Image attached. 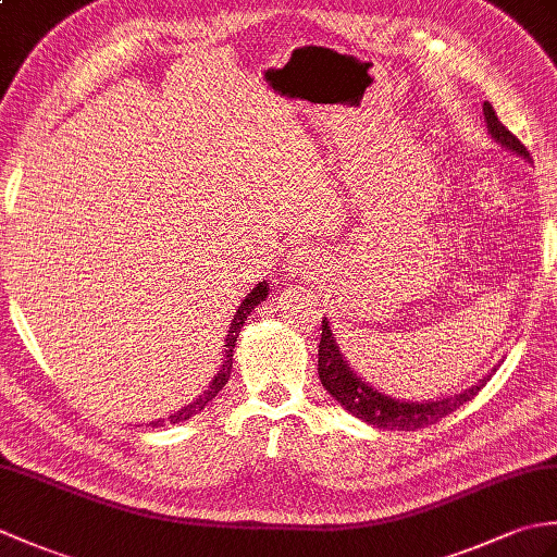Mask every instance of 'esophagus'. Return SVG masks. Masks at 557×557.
<instances>
[{"label":"esophagus","mask_w":557,"mask_h":557,"mask_svg":"<svg viewBox=\"0 0 557 557\" xmlns=\"http://www.w3.org/2000/svg\"><path fill=\"white\" fill-rule=\"evenodd\" d=\"M287 260H289V270L297 272V275H301V277L315 275L318 263H315V256L311 251H304V248H297V251L289 253Z\"/></svg>","instance_id":"esophagus-1"}]
</instances>
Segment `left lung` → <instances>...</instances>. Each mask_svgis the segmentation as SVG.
<instances>
[{
    "instance_id": "1",
    "label": "left lung",
    "mask_w": 557,
    "mask_h": 557,
    "mask_svg": "<svg viewBox=\"0 0 557 557\" xmlns=\"http://www.w3.org/2000/svg\"><path fill=\"white\" fill-rule=\"evenodd\" d=\"M483 120H486L488 134L495 144H500L510 152H517L519 158L531 160L529 150L519 144V138L512 132H507V128L500 124L498 114H495V110L491 108V102H483ZM318 375H321V383L327 393L333 395L339 405L351 413V417L371 423L375 429L417 431L445 419L447 413L459 409L465 401L474 399V395H479V389L491 381L493 373L483 375L479 383L467 387L465 393L445 397V399L405 401V399L387 397L383 393H377L373 385L361 381V377L349 369V363L345 361V357H342V351L335 342L333 327H330L325 318L321 345H318Z\"/></svg>"
}]
</instances>
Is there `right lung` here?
Instances as JSON below:
<instances>
[{
    "label": "right lung",
    "mask_w": 557,
    "mask_h": 557,
    "mask_svg": "<svg viewBox=\"0 0 557 557\" xmlns=\"http://www.w3.org/2000/svg\"><path fill=\"white\" fill-rule=\"evenodd\" d=\"M268 292H270L268 282H258V285H256L251 292L246 294V299L242 301L239 309H236V313H234V318H232V323H230V333H227V337H224V351H222L220 371L215 373V377H212L210 385H208V387L203 389V393H200V395L191 401V405H186V407H182L180 411H174L172 417H168V419H158V421H152V423H150L152 429H158V425H162L164 421H170V423H180V421L191 419L194 413H198L200 409H206V407H208V401H212V397H218L220 389H222L224 385H227V381H230V373H232V357H234V345H236V337H239V333H242L244 321H246L248 313H251L260 301H265Z\"/></svg>",
    "instance_id": "add662e5"
}]
</instances>
